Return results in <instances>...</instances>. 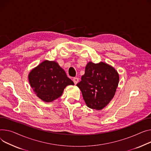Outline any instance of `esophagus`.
Here are the masks:
<instances>
[{
	"label": "esophagus",
	"mask_w": 151,
	"mask_h": 151,
	"mask_svg": "<svg viewBox=\"0 0 151 151\" xmlns=\"http://www.w3.org/2000/svg\"><path fill=\"white\" fill-rule=\"evenodd\" d=\"M73 81L74 82L75 84H76L78 83V81H79V78H73Z\"/></svg>",
	"instance_id": "34e87169"
}]
</instances>
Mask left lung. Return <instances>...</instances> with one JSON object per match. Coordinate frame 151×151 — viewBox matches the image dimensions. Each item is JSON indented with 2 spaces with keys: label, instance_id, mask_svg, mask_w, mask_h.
Instances as JSON below:
<instances>
[{
  "label": "left lung",
  "instance_id": "1",
  "mask_svg": "<svg viewBox=\"0 0 151 151\" xmlns=\"http://www.w3.org/2000/svg\"><path fill=\"white\" fill-rule=\"evenodd\" d=\"M119 79L118 73L112 66L104 62L95 64L90 61L81 81L76 86L81 90L87 106L100 110L114 98Z\"/></svg>",
  "mask_w": 151,
  "mask_h": 151
}]
</instances>
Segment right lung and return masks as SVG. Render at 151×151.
<instances>
[{"mask_svg":"<svg viewBox=\"0 0 151 151\" xmlns=\"http://www.w3.org/2000/svg\"><path fill=\"white\" fill-rule=\"evenodd\" d=\"M28 81L36 96L45 103L53 102L62 95L67 86L74 85L56 61L48 60L29 72Z\"/></svg>","mask_w":151,"mask_h":151,"instance_id":"obj_1","label":"right lung"}]
</instances>
